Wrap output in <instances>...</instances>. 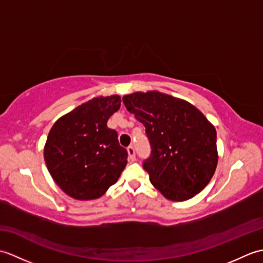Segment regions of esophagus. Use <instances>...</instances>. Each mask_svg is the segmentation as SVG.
<instances>
[{"label": "esophagus", "mask_w": 263, "mask_h": 263, "mask_svg": "<svg viewBox=\"0 0 263 263\" xmlns=\"http://www.w3.org/2000/svg\"><path fill=\"white\" fill-rule=\"evenodd\" d=\"M127 154H128V159L130 160H136V152H135V148H133L132 146H128L127 147Z\"/></svg>", "instance_id": "esophagus-1"}]
</instances>
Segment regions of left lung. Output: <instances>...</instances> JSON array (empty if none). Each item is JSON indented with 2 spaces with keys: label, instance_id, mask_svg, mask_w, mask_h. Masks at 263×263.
Segmentation results:
<instances>
[{
  "label": "left lung",
  "instance_id": "8db88e82",
  "mask_svg": "<svg viewBox=\"0 0 263 263\" xmlns=\"http://www.w3.org/2000/svg\"><path fill=\"white\" fill-rule=\"evenodd\" d=\"M126 109L146 127L152 155L143 161L153 185L172 201L202 191L218 163L215 126L184 99L159 91L123 97Z\"/></svg>",
  "mask_w": 263,
  "mask_h": 263
}]
</instances>
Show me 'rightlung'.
Returning <instances> with one entry per match:
<instances>
[{"label":"right lung","instance_id":"obj_1","mask_svg":"<svg viewBox=\"0 0 263 263\" xmlns=\"http://www.w3.org/2000/svg\"><path fill=\"white\" fill-rule=\"evenodd\" d=\"M121 97H95L61 116L48 133L44 159L55 183L77 200L98 199L119 180L127 164L126 149L107 121Z\"/></svg>","mask_w":263,"mask_h":263}]
</instances>
